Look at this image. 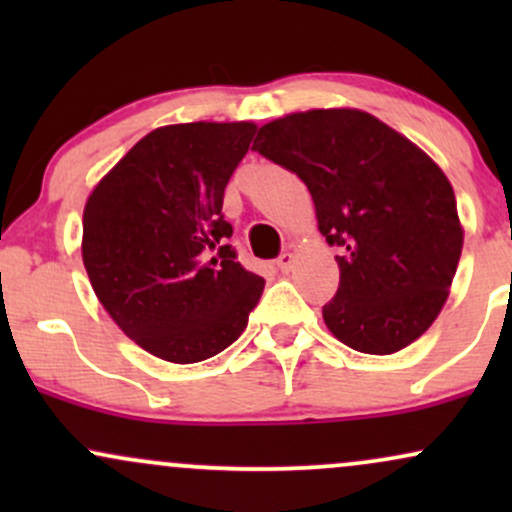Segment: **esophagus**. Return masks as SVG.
I'll return each mask as SVG.
<instances>
[{
    "mask_svg": "<svg viewBox=\"0 0 512 512\" xmlns=\"http://www.w3.org/2000/svg\"><path fill=\"white\" fill-rule=\"evenodd\" d=\"M293 262H296V257H293V252H281V255L276 257V267H279L281 272H291Z\"/></svg>",
    "mask_w": 512,
    "mask_h": 512,
    "instance_id": "34e87169",
    "label": "esophagus"
}]
</instances>
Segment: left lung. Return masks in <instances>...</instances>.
<instances>
[{
    "instance_id": "1",
    "label": "left lung",
    "mask_w": 512,
    "mask_h": 512,
    "mask_svg": "<svg viewBox=\"0 0 512 512\" xmlns=\"http://www.w3.org/2000/svg\"><path fill=\"white\" fill-rule=\"evenodd\" d=\"M252 149L308 185L337 245L339 289L322 305L339 342L395 354L443 308L462 255L448 178L419 146L361 110H308L260 127Z\"/></svg>"
}]
</instances>
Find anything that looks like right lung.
<instances>
[{"label":"right lung","instance_id":"1","mask_svg":"<svg viewBox=\"0 0 512 512\" xmlns=\"http://www.w3.org/2000/svg\"><path fill=\"white\" fill-rule=\"evenodd\" d=\"M252 122L154 129L98 182L84 209V267L132 342L170 363L221 354L243 334L264 279L236 262L223 190Z\"/></svg>","mask_w":512,"mask_h":512}]
</instances>
